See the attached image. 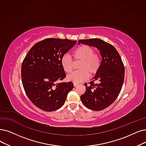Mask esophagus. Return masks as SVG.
Returning <instances> with one entry per match:
<instances>
[{"label":"esophagus","mask_w":146,"mask_h":146,"mask_svg":"<svg viewBox=\"0 0 146 146\" xmlns=\"http://www.w3.org/2000/svg\"><path fill=\"white\" fill-rule=\"evenodd\" d=\"M78 83H74V86L75 87V86H78Z\"/></svg>","instance_id":"esophagus-1"}]
</instances>
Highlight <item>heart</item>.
<instances>
[{
    "instance_id": "1",
    "label": "heart",
    "mask_w": 146,
    "mask_h": 146,
    "mask_svg": "<svg viewBox=\"0 0 146 146\" xmlns=\"http://www.w3.org/2000/svg\"><path fill=\"white\" fill-rule=\"evenodd\" d=\"M95 50L88 45L80 46L74 52L75 61H80L78 65L80 70L72 72L67 77V80L74 83H81L88 79L89 75H96L101 66V57L98 53H94ZM63 71L71 73L74 69V62L71 57L68 54L63 55L60 60Z\"/></svg>"
}]
</instances>
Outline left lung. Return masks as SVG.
I'll return each mask as SVG.
<instances>
[{"label": "left lung", "mask_w": 146, "mask_h": 146, "mask_svg": "<svg viewBox=\"0 0 146 146\" xmlns=\"http://www.w3.org/2000/svg\"><path fill=\"white\" fill-rule=\"evenodd\" d=\"M78 43L95 46L100 50L101 68L90 84H84L86 92L80 98L87 108L102 110L114 102L121 91L125 77L123 63L114 46L101 39H81Z\"/></svg>", "instance_id": "8db88e82"}]
</instances>
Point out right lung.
Listing matches in <instances>:
<instances>
[{"mask_svg": "<svg viewBox=\"0 0 146 146\" xmlns=\"http://www.w3.org/2000/svg\"><path fill=\"white\" fill-rule=\"evenodd\" d=\"M68 39L46 38L35 44L21 65V80L30 101L45 111H53L65 104L74 87L71 81L61 82L66 77L61 58L76 44Z\"/></svg>", "mask_w": 146, "mask_h": 146, "instance_id": "1", "label": "right lung"}]
</instances>
